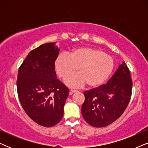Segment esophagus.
<instances>
[{"label": "esophagus", "instance_id": "obj_1", "mask_svg": "<svg viewBox=\"0 0 148 148\" xmlns=\"http://www.w3.org/2000/svg\"><path fill=\"white\" fill-rule=\"evenodd\" d=\"M78 91L77 90H70V93L71 94H73V93H76V92H77Z\"/></svg>", "mask_w": 148, "mask_h": 148}]
</instances>
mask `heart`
<instances>
[{"instance_id":"1","label":"heart","mask_w":148,"mask_h":148,"mask_svg":"<svg viewBox=\"0 0 148 148\" xmlns=\"http://www.w3.org/2000/svg\"><path fill=\"white\" fill-rule=\"evenodd\" d=\"M54 67L59 77L64 78L78 68L79 73L69 75L64 83L73 88L87 84L96 88L106 82L114 70V60L109 54L98 48L82 47L69 54H60L56 57Z\"/></svg>"}]
</instances>
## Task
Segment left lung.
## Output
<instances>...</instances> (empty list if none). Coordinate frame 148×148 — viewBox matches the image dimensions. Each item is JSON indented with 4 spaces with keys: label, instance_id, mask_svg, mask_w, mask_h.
<instances>
[{
    "label": "left lung",
    "instance_id": "8db88e82",
    "mask_svg": "<svg viewBox=\"0 0 148 148\" xmlns=\"http://www.w3.org/2000/svg\"><path fill=\"white\" fill-rule=\"evenodd\" d=\"M132 86L130 71L123 62L106 84L84 92L85 121L91 126L104 127L117 120L128 106Z\"/></svg>",
    "mask_w": 148,
    "mask_h": 148
}]
</instances>
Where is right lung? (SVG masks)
I'll return each instance as SVG.
<instances>
[{
    "label": "right lung",
    "instance_id": "add662e5",
    "mask_svg": "<svg viewBox=\"0 0 148 148\" xmlns=\"http://www.w3.org/2000/svg\"><path fill=\"white\" fill-rule=\"evenodd\" d=\"M60 49L55 42L32 50L18 71V97L29 118L50 127L61 121L69 89L56 78L54 62Z\"/></svg>",
    "mask_w": 148,
    "mask_h": 148
}]
</instances>
